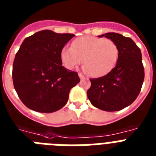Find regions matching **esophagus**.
I'll use <instances>...</instances> for the list:
<instances>
[{
    "mask_svg": "<svg viewBox=\"0 0 156 156\" xmlns=\"http://www.w3.org/2000/svg\"><path fill=\"white\" fill-rule=\"evenodd\" d=\"M78 76H79V77H80V80H84V79H85V77H84V76L83 74H82V73H79V74H78Z\"/></svg>",
    "mask_w": 156,
    "mask_h": 156,
    "instance_id": "1",
    "label": "esophagus"
}]
</instances>
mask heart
Returning a JSON list of instances; mask_svg holds the SVG:
<instances>
[{"label": "heart", "instance_id": "heart-1", "mask_svg": "<svg viewBox=\"0 0 156 156\" xmlns=\"http://www.w3.org/2000/svg\"><path fill=\"white\" fill-rule=\"evenodd\" d=\"M118 47L113 41L95 36L76 38L72 47L61 51V60L66 68L74 69L82 63L84 71L92 77H102L115 67L118 58Z\"/></svg>", "mask_w": 156, "mask_h": 156}]
</instances>
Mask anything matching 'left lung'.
I'll use <instances>...</instances> for the list:
<instances>
[{
	"instance_id": "1",
	"label": "left lung",
	"mask_w": 156,
	"mask_h": 156,
	"mask_svg": "<svg viewBox=\"0 0 156 156\" xmlns=\"http://www.w3.org/2000/svg\"><path fill=\"white\" fill-rule=\"evenodd\" d=\"M105 37L117 44L119 51L116 66L107 75L91 79L87 95L96 108L113 112L131 105L139 96L144 80L141 51L134 41L117 33H106Z\"/></svg>"
}]
</instances>
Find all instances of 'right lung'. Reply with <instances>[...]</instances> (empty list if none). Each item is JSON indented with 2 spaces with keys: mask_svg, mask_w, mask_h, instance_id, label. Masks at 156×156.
I'll return each mask as SVG.
<instances>
[{
  "mask_svg": "<svg viewBox=\"0 0 156 156\" xmlns=\"http://www.w3.org/2000/svg\"><path fill=\"white\" fill-rule=\"evenodd\" d=\"M74 36L44 30L24 39L15 55L12 76L15 90L27 108L52 113L67 104L71 88L80 80L77 72L62 65L60 54Z\"/></svg>",
  "mask_w": 156,
  "mask_h": 156,
  "instance_id": "1",
  "label": "right lung"
}]
</instances>
